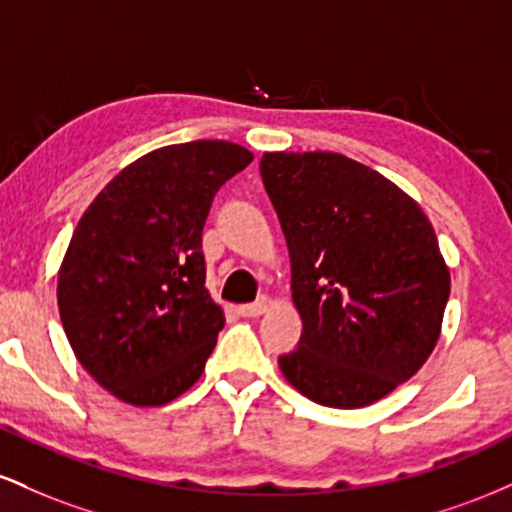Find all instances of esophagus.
Masks as SVG:
<instances>
[{
  "label": "esophagus",
  "instance_id": "1",
  "mask_svg": "<svg viewBox=\"0 0 512 512\" xmlns=\"http://www.w3.org/2000/svg\"><path fill=\"white\" fill-rule=\"evenodd\" d=\"M264 310H267V298H260V301H255V303L240 305L238 313L243 317H260Z\"/></svg>",
  "mask_w": 512,
  "mask_h": 512
}]
</instances>
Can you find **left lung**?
Returning <instances> with one entry per match:
<instances>
[{
  "mask_svg": "<svg viewBox=\"0 0 512 512\" xmlns=\"http://www.w3.org/2000/svg\"><path fill=\"white\" fill-rule=\"evenodd\" d=\"M260 173L303 320L281 373L325 407L378 402L438 342L450 272L431 221L378 170L342 154H264Z\"/></svg>",
  "mask_w": 512,
  "mask_h": 512,
  "instance_id": "1",
  "label": "left lung"
}]
</instances>
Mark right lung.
I'll return each mask as SVG.
<instances>
[{"instance_id":"obj_1","label":"right lung","mask_w":512,"mask_h":512,"mask_svg":"<svg viewBox=\"0 0 512 512\" xmlns=\"http://www.w3.org/2000/svg\"><path fill=\"white\" fill-rule=\"evenodd\" d=\"M252 154L231 142L151 151L84 211L57 279L69 344L122 402L161 407L190 390L223 330L204 279L211 202Z\"/></svg>"}]
</instances>
